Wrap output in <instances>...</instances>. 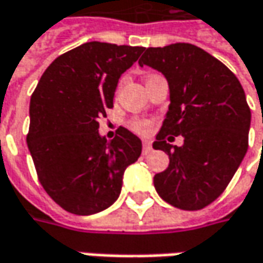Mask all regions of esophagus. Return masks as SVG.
I'll use <instances>...</instances> for the list:
<instances>
[{"instance_id": "esophagus-1", "label": "esophagus", "mask_w": 263, "mask_h": 263, "mask_svg": "<svg viewBox=\"0 0 263 263\" xmlns=\"http://www.w3.org/2000/svg\"><path fill=\"white\" fill-rule=\"evenodd\" d=\"M152 152V144L148 141H143V154H148Z\"/></svg>"}]
</instances>
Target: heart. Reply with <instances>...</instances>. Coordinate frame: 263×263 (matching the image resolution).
<instances>
[{
	"mask_svg": "<svg viewBox=\"0 0 263 263\" xmlns=\"http://www.w3.org/2000/svg\"><path fill=\"white\" fill-rule=\"evenodd\" d=\"M131 128L134 131L140 132V134H145V132H148V129H150V123L145 122V120H132Z\"/></svg>",
	"mask_w": 263,
	"mask_h": 263,
	"instance_id": "obj_1",
	"label": "heart"
}]
</instances>
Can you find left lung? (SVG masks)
Wrapping results in <instances>:
<instances>
[{
	"instance_id": "1",
	"label": "left lung",
	"mask_w": 263,
	"mask_h": 263,
	"mask_svg": "<svg viewBox=\"0 0 263 263\" xmlns=\"http://www.w3.org/2000/svg\"><path fill=\"white\" fill-rule=\"evenodd\" d=\"M138 64L165 74L171 92L153 143L169 166L154 175V189L178 209H203L222 194L247 152L252 115L245 89L225 64L193 44L147 48ZM178 135L184 137L181 147L170 144Z\"/></svg>"
}]
</instances>
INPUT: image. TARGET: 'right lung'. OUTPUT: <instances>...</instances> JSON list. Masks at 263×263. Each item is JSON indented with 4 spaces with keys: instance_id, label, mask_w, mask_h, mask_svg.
<instances>
[{
    "instance_id": "right-lung-1",
    "label": "right lung",
    "mask_w": 263,
    "mask_h": 263,
    "mask_svg": "<svg viewBox=\"0 0 263 263\" xmlns=\"http://www.w3.org/2000/svg\"><path fill=\"white\" fill-rule=\"evenodd\" d=\"M144 47L86 42L59 55L35 88L26 137L41 185L60 208L92 215L120 194L123 172L138 160L141 140L118 128L107 141L98 120L113 107L120 74Z\"/></svg>"
}]
</instances>
